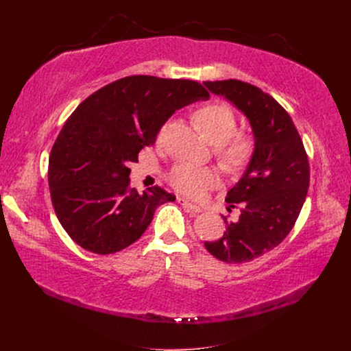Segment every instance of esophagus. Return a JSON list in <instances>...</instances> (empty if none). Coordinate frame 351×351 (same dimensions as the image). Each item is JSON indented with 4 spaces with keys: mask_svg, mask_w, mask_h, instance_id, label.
Instances as JSON below:
<instances>
[{
    "mask_svg": "<svg viewBox=\"0 0 351 351\" xmlns=\"http://www.w3.org/2000/svg\"><path fill=\"white\" fill-rule=\"evenodd\" d=\"M178 202H179V204H180L183 208L191 210V212H193V213H200L202 210H204L202 208H199V206L191 204V202H188V200H185V199H182V197H178Z\"/></svg>",
    "mask_w": 351,
    "mask_h": 351,
    "instance_id": "34e87169",
    "label": "esophagus"
}]
</instances>
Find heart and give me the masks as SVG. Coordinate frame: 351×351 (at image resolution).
Instances as JSON below:
<instances>
[{
  "mask_svg": "<svg viewBox=\"0 0 351 351\" xmlns=\"http://www.w3.org/2000/svg\"><path fill=\"white\" fill-rule=\"evenodd\" d=\"M195 121L204 136L216 146L217 158L228 168H243L250 160L254 142L246 134L234 132L236 118L226 104L212 102L200 106L195 112ZM168 180L179 193L199 199L219 185V175L212 168L176 165Z\"/></svg>",
  "mask_w": 351,
  "mask_h": 351,
  "instance_id": "b5f03b06",
  "label": "heart"
}]
</instances>
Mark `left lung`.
<instances>
[{
	"label": "left lung",
	"mask_w": 351,
	"mask_h": 351,
	"mask_svg": "<svg viewBox=\"0 0 351 351\" xmlns=\"http://www.w3.org/2000/svg\"><path fill=\"white\" fill-rule=\"evenodd\" d=\"M247 118L254 151L242 178L228 192V210L241 209L223 236L205 247L225 263H246L279 246L306 200L310 169L302 138L285 108L261 88L243 81H206Z\"/></svg>",
	"instance_id": "left-lung-1"
}]
</instances>
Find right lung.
Segmentation results:
<instances>
[{"label":"right lung","mask_w":351,"mask_h":351,"mask_svg":"<svg viewBox=\"0 0 351 351\" xmlns=\"http://www.w3.org/2000/svg\"><path fill=\"white\" fill-rule=\"evenodd\" d=\"M209 99L189 80L132 75L110 82L81 102L55 141L48 166L51 200L77 245L98 254L136 242L155 209L175 196L159 186H129V162L155 142L176 109Z\"/></svg>","instance_id":"right-lung-1"}]
</instances>
